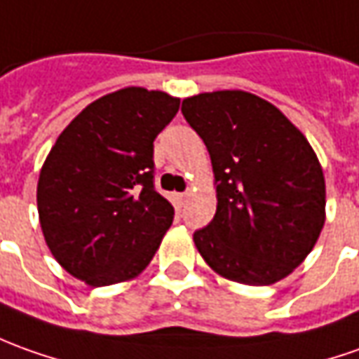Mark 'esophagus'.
Listing matches in <instances>:
<instances>
[{"label":"esophagus","instance_id":"obj_1","mask_svg":"<svg viewBox=\"0 0 359 359\" xmlns=\"http://www.w3.org/2000/svg\"><path fill=\"white\" fill-rule=\"evenodd\" d=\"M179 200H180V204H184V202L189 200V190H187V192H182V194H179Z\"/></svg>","mask_w":359,"mask_h":359}]
</instances>
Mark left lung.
I'll return each instance as SVG.
<instances>
[{"instance_id":"left-lung-1","label":"left lung","mask_w":359,"mask_h":359,"mask_svg":"<svg viewBox=\"0 0 359 359\" xmlns=\"http://www.w3.org/2000/svg\"><path fill=\"white\" fill-rule=\"evenodd\" d=\"M182 116L208 149L218 208L194 243L216 273L271 285L313 251L324 226L320 163L273 104L241 90L198 94Z\"/></svg>"}]
</instances>
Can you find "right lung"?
I'll return each mask as SVG.
<instances>
[{
    "mask_svg": "<svg viewBox=\"0 0 359 359\" xmlns=\"http://www.w3.org/2000/svg\"><path fill=\"white\" fill-rule=\"evenodd\" d=\"M180 100L145 88L100 97L70 121L41 169L46 245L92 287L126 281L155 255L175 210L155 189L153 141Z\"/></svg>",
    "mask_w": 359,
    "mask_h": 359,
    "instance_id": "right-lung-1",
    "label": "right lung"
}]
</instances>
